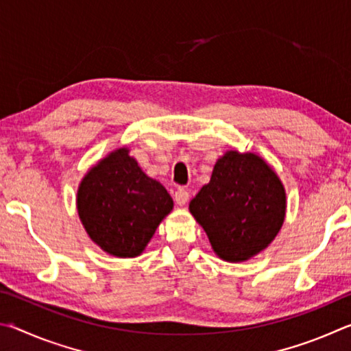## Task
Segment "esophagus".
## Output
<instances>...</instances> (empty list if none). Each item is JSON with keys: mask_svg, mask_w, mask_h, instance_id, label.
<instances>
[{"mask_svg": "<svg viewBox=\"0 0 351 351\" xmlns=\"http://www.w3.org/2000/svg\"><path fill=\"white\" fill-rule=\"evenodd\" d=\"M189 192L186 189H178L176 192H175V195H173V198H175V201H176V204L178 206H184L189 201Z\"/></svg>", "mask_w": 351, "mask_h": 351, "instance_id": "esophagus-1", "label": "esophagus"}]
</instances>
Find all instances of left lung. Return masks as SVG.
<instances>
[{"mask_svg": "<svg viewBox=\"0 0 351 351\" xmlns=\"http://www.w3.org/2000/svg\"><path fill=\"white\" fill-rule=\"evenodd\" d=\"M212 249L226 261H245L271 245L280 230L287 193L263 159L230 150L217 161L210 182L189 204Z\"/></svg>", "mask_w": 351, "mask_h": 351, "instance_id": "left-lung-1", "label": "left lung"}]
</instances>
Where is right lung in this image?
<instances>
[{
	"instance_id": "right-lung-1",
	"label": "right lung",
	"mask_w": 351,
	"mask_h": 351,
	"mask_svg": "<svg viewBox=\"0 0 351 351\" xmlns=\"http://www.w3.org/2000/svg\"><path fill=\"white\" fill-rule=\"evenodd\" d=\"M173 209L161 182L148 178L119 148L88 171L77 190V210L90 239L114 257H136Z\"/></svg>"
}]
</instances>
